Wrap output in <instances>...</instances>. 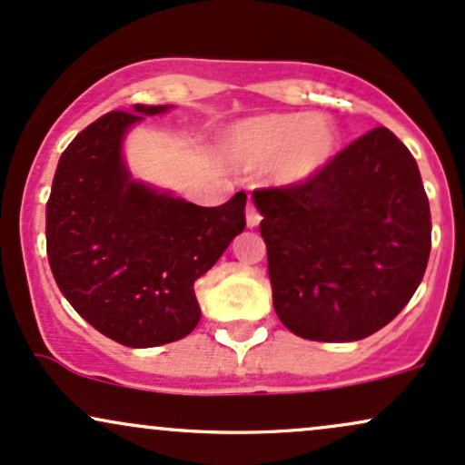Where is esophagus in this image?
Listing matches in <instances>:
<instances>
[{
  "label": "esophagus",
  "instance_id": "1",
  "mask_svg": "<svg viewBox=\"0 0 465 465\" xmlns=\"http://www.w3.org/2000/svg\"><path fill=\"white\" fill-rule=\"evenodd\" d=\"M260 221H262V216H260V212L255 210L253 205H247V227L249 229H255L260 225Z\"/></svg>",
  "mask_w": 465,
  "mask_h": 465
}]
</instances>
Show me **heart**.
<instances>
[{
	"mask_svg": "<svg viewBox=\"0 0 465 465\" xmlns=\"http://www.w3.org/2000/svg\"><path fill=\"white\" fill-rule=\"evenodd\" d=\"M339 142V129L325 115L264 114L233 122L218 140V154L233 170L269 165L277 185H300L332 162Z\"/></svg>",
	"mask_w": 465,
	"mask_h": 465,
	"instance_id": "obj_1",
	"label": "heart"
}]
</instances>
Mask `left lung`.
I'll list each match as a JSON object with an SVG mask.
<instances>
[{"label": "left lung", "instance_id": "left-lung-1", "mask_svg": "<svg viewBox=\"0 0 465 465\" xmlns=\"http://www.w3.org/2000/svg\"><path fill=\"white\" fill-rule=\"evenodd\" d=\"M273 308L308 341H359L418 291L430 207L409 148L378 126L302 185L253 192Z\"/></svg>", "mask_w": 465, "mask_h": 465}]
</instances>
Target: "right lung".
<instances>
[{"instance_id": "right-lung-1", "label": "right lung", "mask_w": 465, "mask_h": 465, "mask_svg": "<svg viewBox=\"0 0 465 465\" xmlns=\"http://www.w3.org/2000/svg\"><path fill=\"white\" fill-rule=\"evenodd\" d=\"M170 104L111 111L65 148L45 207L47 260L72 308L126 348H157L196 328L194 282L244 232L247 194L201 207L133 179L126 135Z\"/></svg>"}]
</instances>
